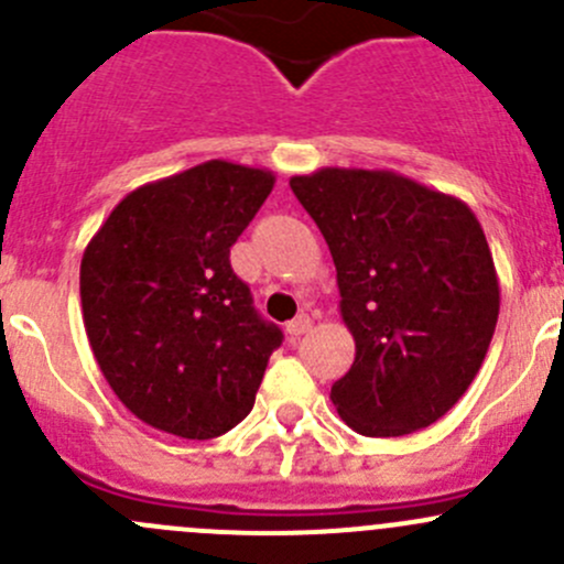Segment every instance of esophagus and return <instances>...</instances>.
I'll use <instances>...</instances> for the list:
<instances>
[{
	"instance_id": "34e87169",
	"label": "esophagus",
	"mask_w": 564,
	"mask_h": 564,
	"mask_svg": "<svg viewBox=\"0 0 564 564\" xmlns=\"http://www.w3.org/2000/svg\"><path fill=\"white\" fill-rule=\"evenodd\" d=\"M314 327V322H311V316H297V318H292V322L286 324V333H289V338H300V335H305L308 333V329Z\"/></svg>"
}]
</instances>
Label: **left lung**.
<instances>
[{
	"label": "left lung",
	"instance_id": "1",
	"mask_svg": "<svg viewBox=\"0 0 564 564\" xmlns=\"http://www.w3.org/2000/svg\"><path fill=\"white\" fill-rule=\"evenodd\" d=\"M338 272L355 362L329 398L362 436H403L456 406L486 360L499 278L480 220L456 196L388 169L289 180Z\"/></svg>",
	"mask_w": 564,
	"mask_h": 564
}]
</instances>
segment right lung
I'll return each mask as SVG.
<instances>
[{
  "label": "right lung",
  "mask_w": 564,
  "mask_h": 564,
  "mask_svg": "<svg viewBox=\"0 0 564 564\" xmlns=\"http://www.w3.org/2000/svg\"><path fill=\"white\" fill-rule=\"evenodd\" d=\"M275 174L207 161L130 191L82 259L89 346L147 425L213 440L253 409L283 333L253 308L229 250Z\"/></svg>",
  "instance_id": "1"
}]
</instances>
